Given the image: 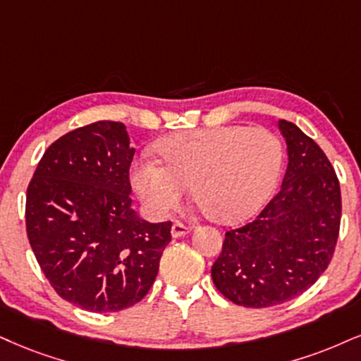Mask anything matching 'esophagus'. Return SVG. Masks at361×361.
<instances>
[{
	"mask_svg": "<svg viewBox=\"0 0 361 361\" xmlns=\"http://www.w3.org/2000/svg\"><path fill=\"white\" fill-rule=\"evenodd\" d=\"M190 233V226L184 224V222H173L172 226V238H182V235Z\"/></svg>",
	"mask_w": 361,
	"mask_h": 361,
	"instance_id": "1",
	"label": "esophagus"
}]
</instances>
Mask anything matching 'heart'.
Returning <instances> with one entry per match:
<instances>
[{"label":"heart","mask_w":361,"mask_h":361,"mask_svg":"<svg viewBox=\"0 0 361 361\" xmlns=\"http://www.w3.org/2000/svg\"><path fill=\"white\" fill-rule=\"evenodd\" d=\"M164 166L140 160L132 184L155 217L179 206L192 185L194 201L207 217L243 219L269 197L283 167V145L266 128L219 127L177 133L157 147Z\"/></svg>","instance_id":"b5f03b06"}]
</instances>
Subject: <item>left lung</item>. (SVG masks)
I'll use <instances>...</instances> for the list:
<instances>
[{
  "instance_id": "1",
  "label": "left lung",
  "mask_w": 361,
  "mask_h": 361,
  "mask_svg": "<svg viewBox=\"0 0 361 361\" xmlns=\"http://www.w3.org/2000/svg\"><path fill=\"white\" fill-rule=\"evenodd\" d=\"M288 169L279 192L255 221L224 234L211 268L229 301L269 308L313 286L331 262L341 221V192L326 154L295 123L279 120Z\"/></svg>"
}]
</instances>
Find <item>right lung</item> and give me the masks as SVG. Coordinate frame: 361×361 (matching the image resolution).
Segmentation results:
<instances>
[{"label": "right lung", "instance_id": "right-lung-1", "mask_svg": "<svg viewBox=\"0 0 361 361\" xmlns=\"http://www.w3.org/2000/svg\"><path fill=\"white\" fill-rule=\"evenodd\" d=\"M130 147L122 122L75 128L44 150L26 190V234L58 296L93 311L130 308L152 288L172 222L130 207Z\"/></svg>", "mask_w": 361, "mask_h": 361}]
</instances>
